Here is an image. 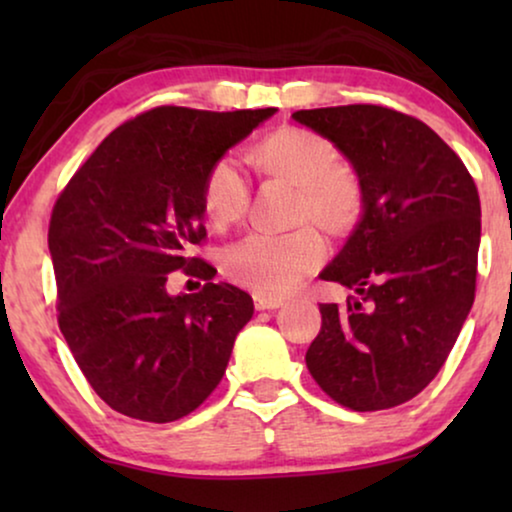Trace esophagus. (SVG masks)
Here are the masks:
<instances>
[{"mask_svg": "<svg viewBox=\"0 0 512 512\" xmlns=\"http://www.w3.org/2000/svg\"><path fill=\"white\" fill-rule=\"evenodd\" d=\"M254 305H256V310H277V307L284 305V298L263 296V293H254Z\"/></svg>", "mask_w": 512, "mask_h": 512, "instance_id": "34e87169", "label": "esophagus"}]
</instances>
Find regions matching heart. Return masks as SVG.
<instances>
[{"label": "heart", "instance_id": "1", "mask_svg": "<svg viewBox=\"0 0 512 512\" xmlns=\"http://www.w3.org/2000/svg\"><path fill=\"white\" fill-rule=\"evenodd\" d=\"M258 177L296 186L293 223H317L326 235L347 240L368 216V191L352 165L340 163L338 149L319 132L284 125L256 139L244 153ZM247 179L230 160L207 167L200 184V207L207 223L228 230L249 212ZM326 256L324 237L314 226L286 235H249L223 254L230 282L263 296H282L303 282Z\"/></svg>", "mask_w": 512, "mask_h": 512}]
</instances>
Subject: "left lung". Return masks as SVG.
<instances>
[{
	"instance_id": "left-lung-1",
	"label": "left lung",
	"mask_w": 512,
	"mask_h": 512,
	"mask_svg": "<svg viewBox=\"0 0 512 512\" xmlns=\"http://www.w3.org/2000/svg\"><path fill=\"white\" fill-rule=\"evenodd\" d=\"M361 174L368 216L321 272L352 289L321 303L305 363L335 403L396 408L440 373L475 300L480 195L461 158L415 116L380 107L293 114Z\"/></svg>"
}]
</instances>
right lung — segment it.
Wrapping results in <instances>:
<instances>
[{"label":"right lung","mask_w":512,"mask_h":512,"mask_svg":"<svg viewBox=\"0 0 512 512\" xmlns=\"http://www.w3.org/2000/svg\"><path fill=\"white\" fill-rule=\"evenodd\" d=\"M275 109L156 107L111 132L74 172L48 223L58 324L111 410L142 422L186 417L219 387L254 300L214 284L200 184L207 167ZM181 269L206 284L170 297Z\"/></svg>","instance_id":"right-lung-1"}]
</instances>
